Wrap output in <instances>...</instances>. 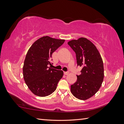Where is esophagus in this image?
<instances>
[{
    "label": "esophagus",
    "instance_id": "1",
    "mask_svg": "<svg viewBox=\"0 0 124 124\" xmlns=\"http://www.w3.org/2000/svg\"><path fill=\"white\" fill-rule=\"evenodd\" d=\"M69 74V72H64L65 75H68Z\"/></svg>",
    "mask_w": 124,
    "mask_h": 124
}]
</instances>
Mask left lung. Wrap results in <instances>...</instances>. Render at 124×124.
<instances>
[{
  "label": "left lung",
  "mask_w": 124,
  "mask_h": 124,
  "mask_svg": "<svg viewBox=\"0 0 124 124\" xmlns=\"http://www.w3.org/2000/svg\"><path fill=\"white\" fill-rule=\"evenodd\" d=\"M76 54L78 66L82 67L77 82L71 85V92L77 98L87 100L99 91L103 81L102 59L96 46L85 38L68 42Z\"/></svg>",
  "instance_id": "left-lung-1"
}]
</instances>
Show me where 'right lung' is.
<instances>
[{
	"label": "right lung",
	"instance_id": "add662e5",
	"mask_svg": "<svg viewBox=\"0 0 124 124\" xmlns=\"http://www.w3.org/2000/svg\"><path fill=\"white\" fill-rule=\"evenodd\" d=\"M65 41L44 36L29 48L23 67V78L28 88L35 95L46 97L56 90L63 72L47 66L51 65L52 54Z\"/></svg>",
	"mask_w": 124,
	"mask_h": 124
}]
</instances>
